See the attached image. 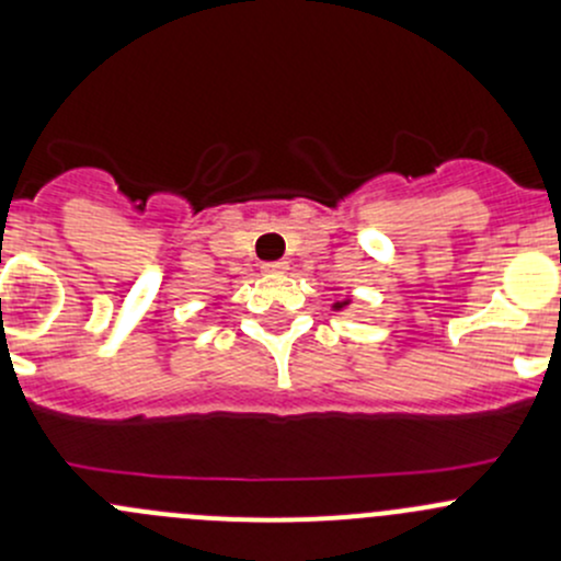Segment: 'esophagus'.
<instances>
[{
    "instance_id": "obj_1",
    "label": "esophagus",
    "mask_w": 561,
    "mask_h": 561,
    "mask_svg": "<svg viewBox=\"0 0 561 561\" xmlns=\"http://www.w3.org/2000/svg\"><path fill=\"white\" fill-rule=\"evenodd\" d=\"M263 271H265V274H285L287 263H282V260H274V263H263Z\"/></svg>"
}]
</instances>
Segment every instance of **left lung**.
Segmentation results:
<instances>
[{"instance_id": "8db88e82", "label": "left lung", "mask_w": 561, "mask_h": 561, "mask_svg": "<svg viewBox=\"0 0 561 561\" xmlns=\"http://www.w3.org/2000/svg\"><path fill=\"white\" fill-rule=\"evenodd\" d=\"M350 307V298H344V301H336L333 304V312H342V309Z\"/></svg>"}]
</instances>
